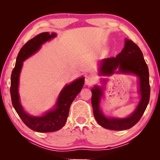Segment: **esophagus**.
I'll return each instance as SVG.
<instances>
[{
	"label": "esophagus",
	"mask_w": 160,
	"mask_h": 160,
	"mask_svg": "<svg viewBox=\"0 0 160 160\" xmlns=\"http://www.w3.org/2000/svg\"><path fill=\"white\" fill-rule=\"evenodd\" d=\"M94 78L92 76H87L86 77H85V84L87 85H91L92 84L94 83Z\"/></svg>",
	"instance_id": "1"
}]
</instances>
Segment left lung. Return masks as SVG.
Wrapping results in <instances>:
<instances>
[{
	"mask_svg": "<svg viewBox=\"0 0 160 160\" xmlns=\"http://www.w3.org/2000/svg\"><path fill=\"white\" fill-rule=\"evenodd\" d=\"M132 73L139 78V92L141 100L136 109L130 116L123 119L105 117L100 109V102L102 96V89L95 86L92 89V105L93 113L98 123L102 128L112 130L130 129L141 119L148 106L150 98V85L148 68L140 48L131 40L125 39L122 51L116 57L103 59L100 68V74L110 76L114 73Z\"/></svg>",
	"mask_w": 160,
	"mask_h": 160,
	"instance_id": "1",
	"label": "left lung"
}]
</instances>
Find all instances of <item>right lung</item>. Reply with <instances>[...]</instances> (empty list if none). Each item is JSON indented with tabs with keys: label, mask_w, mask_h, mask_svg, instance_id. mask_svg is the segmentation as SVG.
Masks as SVG:
<instances>
[{
	"label": "right lung",
	"mask_w": 160,
	"mask_h": 160,
	"mask_svg": "<svg viewBox=\"0 0 160 160\" xmlns=\"http://www.w3.org/2000/svg\"><path fill=\"white\" fill-rule=\"evenodd\" d=\"M56 33L49 34L48 32H41L28 41L21 48L17 55L16 64L11 76L10 93L12 105L22 122L31 130L38 132H51L60 130L65 125L69 113L72 102L82 90L84 84V78H78L71 84L65 85L57 100L56 106L42 117H32L24 111L19 102L18 92L19 74L23 62L40 49L46 41L54 38Z\"/></svg>",
	"instance_id": "add662e5"
}]
</instances>
